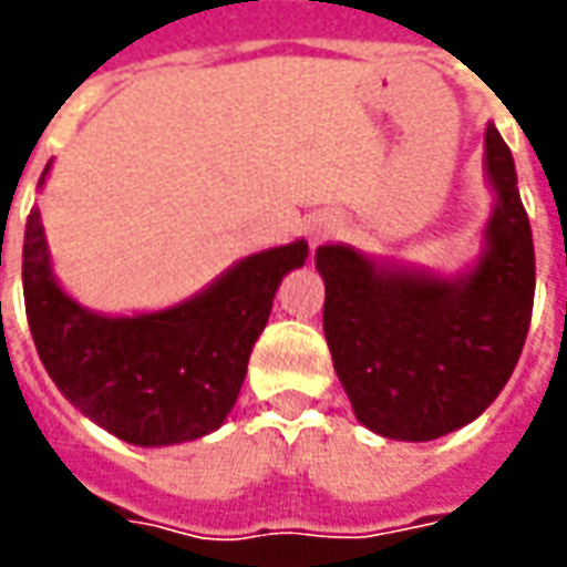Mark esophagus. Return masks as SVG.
I'll use <instances>...</instances> for the list:
<instances>
[{
    "mask_svg": "<svg viewBox=\"0 0 567 567\" xmlns=\"http://www.w3.org/2000/svg\"><path fill=\"white\" fill-rule=\"evenodd\" d=\"M333 234V224L328 221V224H316V227H312V230H309V239H312V246H319L321 239H328V236Z\"/></svg>",
    "mask_w": 567,
    "mask_h": 567,
    "instance_id": "esophagus-1",
    "label": "esophagus"
}]
</instances>
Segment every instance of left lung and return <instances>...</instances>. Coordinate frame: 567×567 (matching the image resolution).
<instances>
[{
    "instance_id": "8db88e82",
    "label": "left lung",
    "mask_w": 567,
    "mask_h": 567,
    "mask_svg": "<svg viewBox=\"0 0 567 567\" xmlns=\"http://www.w3.org/2000/svg\"><path fill=\"white\" fill-rule=\"evenodd\" d=\"M498 206L486 255L462 279L377 267L321 246L324 337L361 425L392 440H434L474 422L511 380L535 307V243L507 142L486 127Z\"/></svg>"
}]
</instances>
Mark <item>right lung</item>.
<instances>
[{"label": "right lung", "mask_w": 567, "mask_h": 567, "mask_svg": "<svg viewBox=\"0 0 567 567\" xmlns=\"http://www.w3.org/2000/svg\"><path fill=\"white\" fill-rule=\"evenodd\" d=\"M307 255V243L297 239L239 260L182 307L109 319L60 291L32 209L23 234L32 343L56 389L115 437L136 446L197 440L234 410L276 288Z\"/></svg>", "instance_id": "obj_1"}]
</instances>
